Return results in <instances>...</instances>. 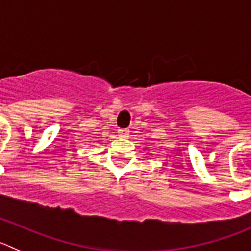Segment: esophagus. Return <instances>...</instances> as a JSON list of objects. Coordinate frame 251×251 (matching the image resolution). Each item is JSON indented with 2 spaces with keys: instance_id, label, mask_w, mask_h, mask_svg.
Returning <instances> with one entry per match:
<instances>
[{
  "instance_id": "34e87169",
  "label": "esophagus",
  "mask_w": 251,
  "mask_h": 251,
  "mask_svg": "<svg viewBox=\"0 0 251 251\" xmlns=\"http://www.w3.org/2000/svg\"><path fill=\"white\" fill-rule=\"evenodd\" d=\"M119 137L121 140H126L130 137V131L127 128H123V130H119Z\"/></svg>"
}]
</instances>
